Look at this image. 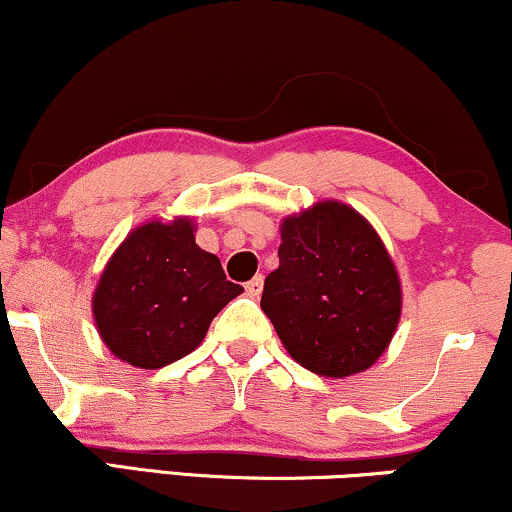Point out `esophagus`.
<instances>
[{"label": "esophagus", "instance_id": "esophagus-1", "mask_svg": "<svg viewBox=\"0 0 512 512\" xmlns=\"http://www.w3.org/2000/svg\"><path fill=\"white\" fill-rule=\"evenodd\" d=\"M246 294L251 296V299H258V296H261V292H263V275H256L254 280L251 282H246Z\"/></svg>", "mask_w": 512, "mask_h": 512}]
</instances>
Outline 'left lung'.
I'll return each mask as SVG.
<instances>
[{
    "label": "left lung",
    "instance_id": "obj_1",
    "mask_svg": "<svg viewBox=\"0 0 512 512\" xmlns=\"http://www.w3.org/2000/svg\"><path fill=\"white\" fill-rule=\"evenodd\" d=\"M280 266L261 308L289 356L344 380L377 363L401 320L403 292L387 246L356 208L325 199L280 223Z\"/></svg>",
    "mask_w": 512,
    "mask_h": 512
}]
</instances>
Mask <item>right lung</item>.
Here are the masks:
<instances>
[{"instance_id": "right-lung-1", "label": "right lung", "mask_w": 512, "mask_h": 512, "mask_svg": "<svg viewBox=\"0 0 512 512\" xmlns=\"http://www.w3.org/2000/svg\"><path fill=\"white\" fill-rule=\"evenodd\" d=\"M189 216L151 218L128 232L99 275L92 315L118 361L156 370L204 342L208 325L244 292L216 254L194 242Z\"/></svg>"}]
</instances>
